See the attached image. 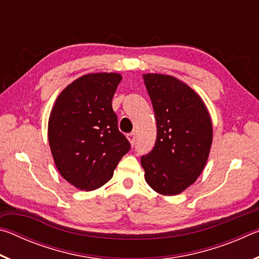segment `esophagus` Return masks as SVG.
Returning <instances> with one entry per match:
<instances>
[{
    "label": "esophagus",
    "instance_id": "esophagus-1",
    "mask_svg": "<svg viewBox=\"0 0 259 259\" xmlns=\"http://www.w3.org/2000/svg\"><path fill=\"white\" fill-rule=\"evenodd\" d=\"M126 138H128V140L130 142L131 146H134L135 144H136V134L135 133H131L128 136H126Z\"/></svg>",
    "mask_w": 259,
    "mask_h": 259
}]
</instances>
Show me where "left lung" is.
<instances>
[{"label": "left lung", "mask_w": 259, "mask_h": 259, "mask_svg": "<svg viewBox=\"0 0 259 259\" xmlns=\"http://www.w3.org/2000/svg\"><path fill=\"white\" fill-rule=\"evenodd\" d=\"M156 120V142L140 163L145 181L162 195H177L202 172L212 143V122L202 98L177 77L143 74Z\"/></svg>", "instance_id": "obj_1"}]
</instances>
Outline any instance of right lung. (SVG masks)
<instances>
[{
	"instance_id": "obj_1",
	"label": "right lung",
	"mask_w": 259,
	"mask_h": 259,
	"mask_svg": "<svg viewBox=\"0 0 259 259\" xmlns=\"http://www.w3.org/2000/svg\"><path fill=\"white\" fill-rule=\"evenodd\" d=\"M119 73H91L61 91L52 106L48 138L55 164L64 179L94 191L113 177L130 144L119 128L112 99Z\"/></svg>"
}]
</instances>
